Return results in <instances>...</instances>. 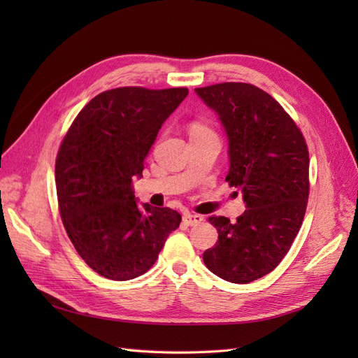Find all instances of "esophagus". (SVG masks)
I'll list each match as a JSON object with an SVG mask.
<instances>
[{
	"mask_svg": "<svg viewBox=\"0 0 358 358\" xmlns=\"http://www.w3.org/2000/svg\"><path fill=\"white\" fill-rule=\"evenodd\" d=\"M204 221V218L201 215H194V213H187L185 216H183V222H185L187 225L189 227H194V225H199Z\"/></svg>",
	"mask_w": 358,
	"mask_h": 358,
	"instance_id": "1",
	"label": "esophagus"
}]
</instances>
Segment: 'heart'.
Here are the masks:
<instances>
[{"mask_svg":"<svg viewBox=\"0 0 358 358\" xmlns=\"http://www.w3.org/2000/svg\"><path fill=\"white\" fill-rule=\"evenodd\" d=\"M204 133H212L210 128H208L200 122H194L191 125V134H204Z\"/></svg>","mask_w":358,"mask_h":358,"instance_id":"obj_1","label":"heart"}]
</instances>
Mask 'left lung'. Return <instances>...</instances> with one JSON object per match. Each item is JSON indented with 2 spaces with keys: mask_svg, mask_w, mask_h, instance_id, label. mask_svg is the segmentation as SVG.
<instances>
[{
  "mask_svg": "<svg viewBox=\"0 0 358 358\" xmlns=\"http://www.w3.org/2000/svg\"><path fill=\"white\" fill-rule=\"evenodd\" d=\"M196 94L218 115L229 140L225 180L246 206L236 222L210 216L218 242L203 262L224 280L249 284L282 262L300 230L309 197L308 146L282 106L254 85L225 82Z\"/></svg>",
  "mask_w": 358,
  "mask_h": 358,
  "instance_id": "1",
  "label": "left lung"
}]
</instances>
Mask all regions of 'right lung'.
Instances as JSON below:
<instances>
[{"instance_id":"1","label":"right lung","mask_w":358,"mask_h":358,"mask_svg":"<svg viewBox=\"0 0 358 358\" xmlns=\"http://www.w3.org/2000/svg\"><path fill=\"white\" fill-rule=\"evenodd\" d=\"M187 88L138 86L101 92L76 116L55 164L59 213L76 251L96 273L128 280L146 273L182 216L138 204L134 178Z\"/></svg>"}]
</instances>
